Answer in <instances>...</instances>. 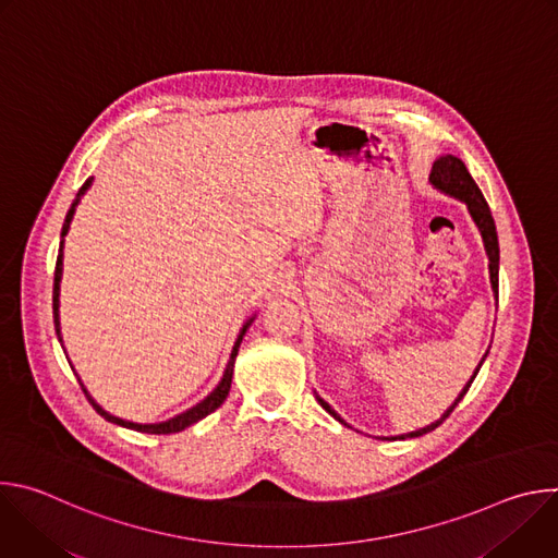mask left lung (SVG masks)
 Segmentation results:
<instances>
[{"label":"left lung","instance_id":"obj_1","mask_svg":"<svg viewBox=\"0 0 558 558\" xmlns=\"http://www.w3.org/2000/svg\"><path fill=\"white\" fill-rule=\"evenodd\" d=\"M430 183L437 187V190H441V192H446V194H450V196H454V198H459L461 203H465V207H468V211H470V216H472V220H474V225L480 227V231H482V238H484V245H486V254H488V260H490V282H493V291H495V298H499V241H497V227H495V218H493V214H490V207H488V203H486V198H484V194H482V190L476 187V183L472 181V177H470V172L465 170V166H463V161L461 158H457V156H441V158H437L435 161V166H433V170H430ZM488 355V353H486ZM486 355H484V360H486ZM484 360L480 362V366H476V371H474V375L470 377V381L463 386V390L459 392V397L454 400V404L441 415V420H437L435 424H430V426H426V428H422V430H415V433H409V435H402L400 439H407V437H422V435H426V433H430V430H435L439 424H444L446 422V417L454 411V407L463 400V395L468 392V388H470V384H472V379L476 377V373H480V368H482V364H484ZM317 402H320V407L331 415V417H336L340 424H344L347 426V422L323 400V397H315ZM392 439H397V437H392Z\"/></svg>","mask_w":558,"mask_h":558}]
</instances>
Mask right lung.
I'll use <instances>...</instances> for the list:
<instances>
[{
  "mask_svg": "<svg viewBox=\"0 0 558 558\" xmlns=\"http://www.w3.org/2000/svg\"><path fill=\"white\" fill-rule=\"evenodd\" d=\"M90 187V179L82 185V190H78V194H76V198L72 201V205H70V209H68V214H65V220H63V227H61V247H59V256H57V267H54V289H52V313H54V329H57V338L61 340V333H59V282H61V267H63V235L68 233V229H70V220H72V214H74V207H76V203L82 201V196H84V192ZM250 325H252V320L243 327V331H241V336H238V340H235V344H233V351H231V357H229V362H227V368H225V375H222V379L218 381V386L205 397V400L201 402V404H196L194 409H190V411H185V413H181V415H177L174 420H168V422H161V424H134V422H125V420H119V417H114V415H110V413H106L93 397L88 395V390L84 388V392H86V397H88V402L93 404V409L101 415V417H106L108 422H112V424H119V426H125V428H132V430H138V433H149V435H170V433H181L183 428H187V426H192V424H196V422H201L203 417H207L209 413H214L225 400H227V395H229V388H231V375H233V362H235V355H238V347H241V342H243V336H245V331L250 329Z\"/></svg>",
  "mask_w": 558,
  "mask_h": 558,
  "instance_id": "add662e5",
  "label": "right lung"
}]
</instances>
